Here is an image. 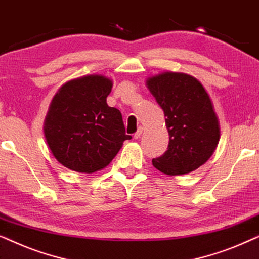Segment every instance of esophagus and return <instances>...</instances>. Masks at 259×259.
Listing matches in <instances>:
<instances>
[{
    "label": "esophagus",
    "mask_w": 259,
    "mask_h": 259,
    "mask_svg": "<svg viewBox=\"0 0 259 259\" xmlns=\"http://www.w3.org/2000/svg\"><path fill=\"white\" fill-rule=\"evenodd\" d=\"M143 127H139V128H138V131H137V132L136 133H134V139H139V138H140V136H141V134H143Z\"/></svg>",
    "instance_id": "34e87169"
}]
</instances>
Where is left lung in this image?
<instances>
[{"instance_id": "left-lung-1", "label": "left lung", "mask_w": 259, "mask_h": 259, "mask_svg": "<svg viewBox=\"0 0 259 259\" xmlns=\"http://www.w3.org/2000/svg\"><path fill=\"white\" fill-rule=\"evenodd\" d=\"M166 116L167 151L152 160L168 176L186 175L206 162L217 147L221 128L207 92L196 77L165 72L146 80Z\"/></svg>"}]
</instances>
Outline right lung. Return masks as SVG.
Wrapping results in <instances>:
<instances>
[{"mask_svg":"<svg viewBox=\"0 0 259 259\" xmlns=\"http://www.w3.org/2000/svg\"><path fill=\"white\" fill-rule=\"evenodd\" d=\"M113 82L104 75L70 80L58 91L45 119L49 150L65 167L80 173L105 168L127 136L119 109L106 102Z\"/></svg>","mask_w":259,"mask_h":259,"instance_id":"right-lung-1","label":"right lung"}]
</instances>
